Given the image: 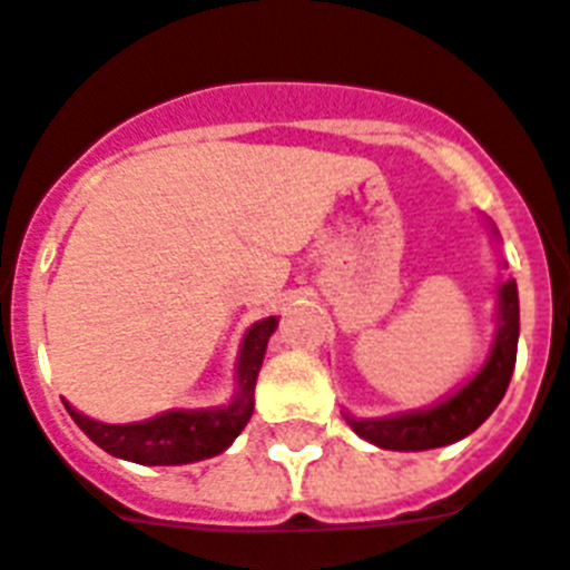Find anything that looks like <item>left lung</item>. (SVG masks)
<instances>
[{
	"mask_svg": "<svg viewBox=\"0 0 570 570\" xmlns=\"http://www.w3.org/2000/svg\"><path fill=\"white\" fill-rule=\"evenodd\" d=\"M501 324L495 347H492L487 365L481 374L463 385L446 403L434 405L429 411H411L400 417L385 420H351L353 432L358 438L371 440L382 449H396V452H420V449L449 446L455 440L475 432L478 425L490 417L495 405L501 403L510 376L515 367V344H519V293L515 281H507L501 286Z\"/></svg>",
	"mask_w": 570,
	"mask_h": 570,
	"instance_id": "obj_1",
	"label": "left lung"
}]
</instances>
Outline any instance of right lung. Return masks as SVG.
<instances>
[{
	"mask_svg": "<svg viewBox=\"0 0 570 570\" xmlns=\"http://www.w3.org/2000/svg\"><path fill=\"white\" fill-rule=\"evenodd\" d=\"M275 318H263L246 333L240 365H237L240 394L228 409L167 411V414L145 420V423L124 425L98 423V420L86 417L71 405H66V411L89 434V440H95L104 452L124 458V461L147 463V466H174V463H190L219 455L252 417L257 371H261L266 342L275 333Z\"/></svg>",
	"mask_w": 570,
	"mask_h": 570,
	"instance_id": "1",
	"label": "right lung"
}]
</instances>
